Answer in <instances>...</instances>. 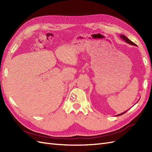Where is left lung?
I'll use <instances>...</instances> for the list:
<instances>
[{"label":"left lung","instance_id":"1","mask_svg":"<svg viewBox=\"0 0 152 152\" xmlns=\"http://www.w3.org/2000/svg\"><path fill=\"white\" fill-rule=\"evenodd\" d=\"M120 38H121V39H123V40L124 41V42H126L127 44H130V45H136V44H134V42H132L131 40H130L129 39H128L126 36H124V35H123V34H121L120 35ZM127 112V110L126 111H125V112H123V113H121V114H118V115H117V116H119V115H123V114H124V113H125V112Z\"/></svg>","mask_w":152,"mask_h":152}]
</instances>
